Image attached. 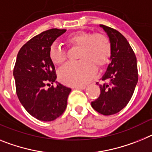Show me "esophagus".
I'll list each match as a JSON object with an SVG mask.
<instances>
[{
	"mask_svg": "<svg viewBox=\"0 0 152 152\" xmlns=\"http://www.w3.org/2000/svg\"><path fill=\"white\" fill-rule=\"evenodd\" d=\"M74 88L77 89H85L86 88V86H75Z\"/></svg>",
	"mask_w": 152,
	"mask_h": 152,
	"instance_id": "obj_1",
	"label": "esophagus"
}]
</instances>
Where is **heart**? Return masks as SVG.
I'll return each mask as SVG.
<instances>
[{
	"label": "heart",
	"mask_w": 152,
	"mask_h": 152,
	"mask_svg": "<svg viewBox=\"0 0 152 152\" xmlns=\"http://www.w3.org/2000/svg\"><path fill=\"white\" fill-rule=\"evenodd\" d=\"M66 42L72 46L81 47L79 58L81 61L69 63L59 71V78L63 83L72 86H81L90 81L96 73V67L102 66L109 60L111 45L102 34L79 31L70 34ZM51 61L60 65L66 60V53L56 43L49 49Z\"/></svg>",
	"instance_id": "b5f03b06"
}]
</instances>
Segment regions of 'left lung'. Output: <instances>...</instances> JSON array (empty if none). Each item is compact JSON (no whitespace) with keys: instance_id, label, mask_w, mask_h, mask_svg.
<instances>
[{"instance_id":"obj_1","label":"left lung","mask_w":152,"mask_h":152,"mask_svg":"<svg viewBox=\"0 0 152 152\" xmlns=\"http://www.w3.org/2000/svg\"><path fill=\"white\" fill-rule=\"evenodd\" d=\"M111 45L110 63L102 76L109 83L99 85L100 96L92 102V107L104 115L115 114L127 105L138 83L137 60L131 46L122 34L100 25Z\"/></svg>"}]
</instances>
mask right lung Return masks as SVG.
<instances>
[{"label": "right lung", "mask_w": 152, "mask_h": 152, "mask_svg": "<svg viewBox=\"0 0 152 152\" xmlns=\"http://www.w3.org/2000/svg\"><path fill=\"white\" fill-rule=\"evenodd\" d=\"M66 31L50 29L33 37L20 48L14 66L16 91L20 103L29 114L43 122L53 121L63 114L71 92L70 88L56 81L55 67L49 57L50 46ZM53 82L56 87L51 85Z\"/></svg>", "instance_id": "right-lung-1"}]
</instances>
